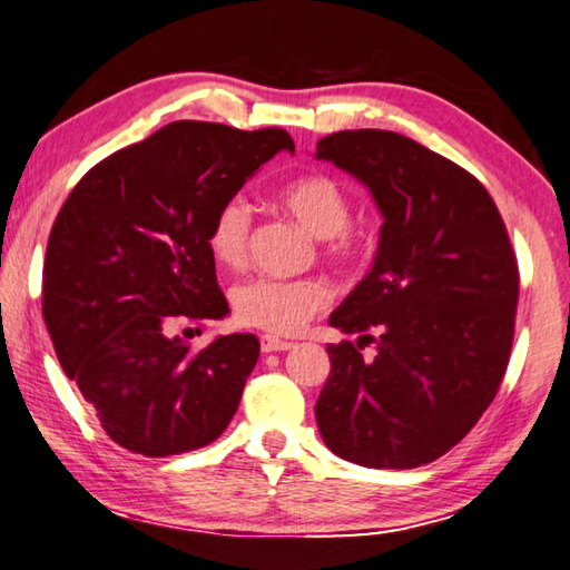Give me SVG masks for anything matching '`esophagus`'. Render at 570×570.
I'll return each instance as SVG.
<instances>
[{"mask_svg": "<svg viewBox=\"0 0 570 570\" xmlns=\"http://www.w3.org/2000/svg\"><path fill=\"white\" fill-rule=\"evenodd\" d=\"M258 341H262V351H264V354H274V351H288V348H294L292 341H284V338L268 336V334L262 336Z\"/></svg>", "mask_w": 570, "mask_h": 570, "instance_id": "obj_1", "label": "esophagus"}]
</instances>
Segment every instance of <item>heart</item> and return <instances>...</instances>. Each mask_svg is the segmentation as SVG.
<instances>
[{"instance_id":"heart-1","label":"heart","mask_w":570,"mask_h":570,"mask_svg":"<svg viewBox=\"0 0 570 570\" xmlns=\"http://www.w3.org/2000/svg\"><path fill=\"white\" fill-rule=\"evenodd\" d=\"M286 214L308 234L324 239V252L334 262H351L358 254V236L351 232V199L344 186L328 174H304L286 181L276 194ZM252 209L239 196L216 209L206 232L212 256L222 266L239 268L249 254ZM328 286L318 278H249L234 288V318L268 334H294L328 304Z\"/></svg>"}]
</instances>
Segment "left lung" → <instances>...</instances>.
Listing matches in <instances>:
<instances>
[{"label":"left lung","mask_w":570,"mask_h":570,"mask_svg":"<svg viewBox=\"0 0 570 570\" xmlns=\"http://www.w3.org/2000/svg\"><path fill=\"white\" fill-rule=\"evenodd\" d=\"M316 159L368 186L384 216L374 266L328 318L361 336L326 346L321 439L351 463L416 469L456 446L499 393L519 304L509 232L473 174L403 134H328Z\"/></svg>","instance_id":"8db88e82"}]
</instances>
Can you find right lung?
<instances>
[{"label":"right lung","mask_w":570,"mask_h":570,"mask_svg":"<svg viewBox=\"0 0 570 570\" xmlns=\"http://www.w3.org/2000/svg\"><path fill=\"white\" fill-rule=\"evenodd\" d=\"M282 149L294 141L276 127L171 121L91 167L59 209L41 314L61 368L121 449L154 459L202 449L239 409L258 338L191 351L171 328L229 314L206 232Z\"/></svg>","instance_id":"right-lung-1"}]
</instances>
